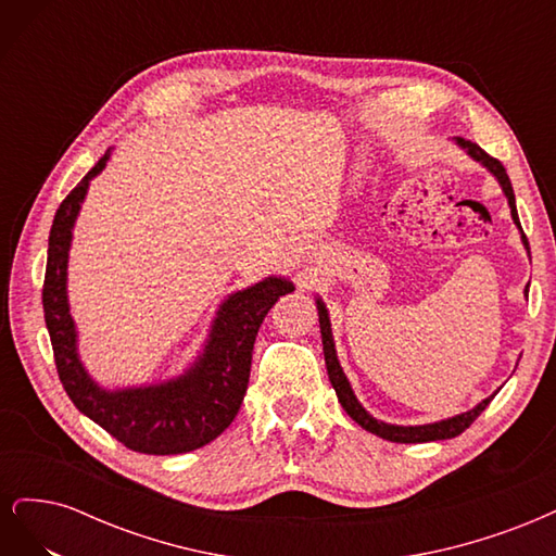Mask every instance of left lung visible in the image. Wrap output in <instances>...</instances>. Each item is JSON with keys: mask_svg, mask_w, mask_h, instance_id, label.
Here are the masks:
<instances>
[{"mask_svg": "<svg viewBox=\"0 0 556 556\" xmlns=\"http://www.w3.org/2000/svg\"><path fill=\"white\" fill-rule=\"evenodd\" d=\"M457 141L459 148H464L466 153L473 157L476 162H480L486 172H490L498 185L503 194H506L508 199V206H510V215H513V223L519 227L521 231V225H519V217H517V206H515V192H513V185H510V178L506 174V169H503V164L494 157H490L484 153V150L478 146V143H470L462 137L454 139ZM521 243H525L527 252H529V241L525 237V231H521ZM525 294H529V285ZM317 304V315H319V331H323V350H325V364H327V374H329V380H331V387L336 390V396H339L343 410L355 419V422L371 431L376 435H380V439L384 441H392V443H429V441H445V439H454V435H459L462 431H466L470 425L476 422V417L490 406V401L496 396V392L492 396H486L484 401H480L476 408H470L462 415H454V417H447V419H441V422H431V425H417V427H401V425H387V422H380V419H376L374 415H368L366 408L362 406V403L357 401L355 392H352V387L343 374L341 368V362L339 357H336V345H333V336H331V323H329V313L323 304V299H315Z\"/></svg>", "mask_w": 556, "mask_h": 556, "instance_id": "obj_1", "label": "left lung"}]
</instances>
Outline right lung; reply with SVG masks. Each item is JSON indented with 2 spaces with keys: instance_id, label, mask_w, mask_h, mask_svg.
<instances>
[{
  "instance_id": "obj_1",
  "label": "right lung",
  "mask_w": 556,
  "mask_h": 556,
  "mask_svg": "<svg viewBox=\"0 0 556 556\" xmlns=\"http://www.w3.org/2000/svg\"><path fill=\"white\" fill-rule=\"evenodd\" d=\"M109 157L111 150L66 194L50 227L43 315L58 376L74 406L125 447L143 454L192 452L215 441L233 422L248 390L260 325L280 296L294 292V285L288 278L268 276L229 294L217 308L204 350L182 376L157 384L104 390L78 357V331L66 299V264L80 204Z\"/></svg>"
}]
</instances>
